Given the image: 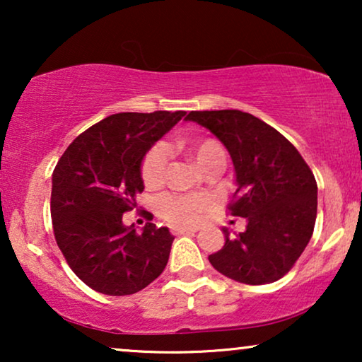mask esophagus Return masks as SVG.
<instances>
[{
	"label": "esophagus",
	"mask_w": 362,
	"mask_h": 362,
	"mask_svg": "<svg viewBox=\"0 0 362 362\" xmlns=\"http://www.w3.org/2000/svg\"><path fill=\"white\" fill-rule=\"evenodd\" d=\"M191 232H196V230L185 229V227H171V234L173 235H185V234H191Z\"/></svg>",
	"instance_id": "1"
}]
</instances>
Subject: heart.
Here are the masks:
<instances>
[{"label": "heart", "mask_w": 362, "mask_h": 362, "mask_svg": "<svg viewBox=\"0 0 362 362\" xmlns=\"http://www.w3.org/2000/svg\"><path fill=\"white\" fill-rule=\"evenodd\" d=\"M187 151L194 156L202 170H207L216 163H224L226 153L222 146L212 138H196L187 141ZM168 150L163 143H156L145 153L141 160V180L146 187L163 185L166 176ZM211 202L204 196L181 194V192H165L156 199V212L163 221L171 226L191 227L196 226Z\"/></svg>", "instance_id": "heart-1"}]
</instances>
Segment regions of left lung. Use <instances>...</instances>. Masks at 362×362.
<instances>
[{"instance_id":"8db88e82","label":"left lung","mask_w":362,"mask_h":362,"mask_svg":"<svg viewBox=\"0 0 362 362\" xmlns=\"http://www.w3.org/2000/svg\"><path fill=\"white\" fill-rule=\"evenodd\" d=\"M229 151L237 189L229 214L245 217V230L209 255L222 275L247 285H265L288 274L313 235L318 186L298 150L260 118L240 110L189 112Z\"/></svg>"}]
</instances>
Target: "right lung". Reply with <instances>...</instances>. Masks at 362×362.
<instances>
[{
  "label": "right lung",
  "instance_id": "1",
  "mask_svg": "<svg viewBox=\"0 0 362 362\" xmlns=\"http://www.w3.org/2000/svg\"><path fill=\"white\" fill-rule=\"evenodd\" d=\"M185 115L115 113L81 133L54 168V237L74 274L98 293H136L165 270L175 240L170 230L146 222L138 234L122 219L145 187V153Z\"/></svg>",
  "mask_w": 362,
  "mask_h": 362
}]
</instances>
